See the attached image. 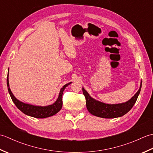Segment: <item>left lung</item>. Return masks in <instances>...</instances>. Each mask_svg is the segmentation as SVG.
<instances>
[{"label": "left lung", "mask_w": 153, "mask_h": 153, "mask_svg": "<svg viewBox=\"0 0 153 153\" xmlns=\"http://www.w3.org/2000/svg\"><path fill=\"white\" fill-rule=\"evenodd\" d=\"M141 85L142 82H141L140 87L138 91L131 97V99L125 102L112 105L100 102L92 98L83 87L82 91L85 97L87 108L91 114L103 118H115L125 115L132 108L140 93Z\"/></svg>", "instance_id": "left-lung-1"}]
</instances>
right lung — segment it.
<instances>
[{"instance_id": "right-lung-1", "label": "right lung", "mask_w": 153, "mask_h": 153, "mask_svg": "<svg viewBox=\"0 0 153 153\" xmlns=\"http://www.w3.org/2000/svg\"><path fill=\"white\" fill-rule=\"evenodd\" d=\"M8 71H9V68H8ZM71 83V82L68 83L62 87L60 91L59 95H58L57 100L53 104L48 106H35V105H30V104L23 102L16 98L14 95H13V93H12L10 89L9 81H8V77H7L8 90L13 102L15 104V105L17 106V108L19 110H21V111L24 114H25L33 117V118H48V117H50L56 114V113H58L60 111L62 108V107L63 91L65 89V88H66L68 85H69Z\"/></svg>"}]
</instances>
